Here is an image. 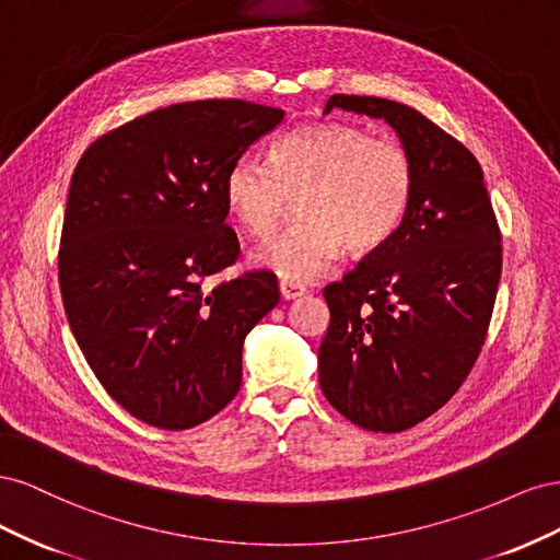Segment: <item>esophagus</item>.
<instances>
[{
    "instance_id": "1",
    "label": "esophagus",
    "mask_w": 560,
    "mask_h": 560,
    "mask_svg": "<svg viewBox=\"0 0 560 560\" xmlns=\"http://www.w3.org/2000/svg\"><path fill=\"white\" fill-rule=\"evenodd\" d=\"M306 294V290H303V287H299V284H292V282H284V280H280V296L284 299V301H292V299H299V296H303Z\"/></svg>"
}]
</instances>
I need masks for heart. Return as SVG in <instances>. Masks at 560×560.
<instances>
[{
	"label": "heart",
	"instance_id": "obj_1",
	"mask_svg": "<svg viewBox=\"0 0 560 560\" xmlns=\"http://www.w3.org/2000/svg\"><path fill=\"white\" fill-rule=\"evenodd\" d=\"M268 163L233 161L224 202L252 238H268L287 200L299 196L301 222L254 254V261L284 282L319 278L343 245L354 254L381 247L411 206L416 175L409 151L358 126H301L270 147Z\"/></svg>",
	"mask_w": 560,
	"mask_h": 560
}]
</instances>
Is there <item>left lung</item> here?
<instances>
[{"label":"left lung","mask_w":560,"mask_h":560,"mask_svg":"<svg viewBox=\"0 0 560 560\" xmlns=\"http://www.w3.org/2000/svg\"><path fill=\"white\" fill-rule=\"evenodd\" d=\"M383 118L413 161L401 224L341 282L325 287L331 319L319 343V387L371 432H404L457 393L477 362L502 273V235L471 151L430 118L385 97L331 95Z\"/></svg>","instance_id":"obj_1"}]
</instances>
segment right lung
<instances>
[{
	"label": "right lung",
	"mask_w": 560,
	"mask_h": 560,
	"mask_svg": "<svg viewBox=\"0 0 560 560\" xmlns=\"http://www.w3.org/2000/svg\"><path fill=\"white\" fill-rule=\"evenodd\" d=\"M245 100H196L95 140L67 196L58 278L67 322L109 397L151 428L189 430L238 395L243 343L280 301L268 270L206 290L238 259L233 161L282 124Z\"/></svg>",
	"instance_id": "add662e5"
}]
</instances>
